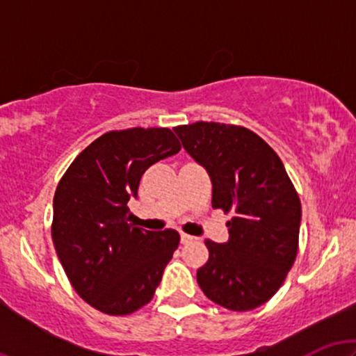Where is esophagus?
<instances>
[{
	"label": "esophagus",
	"mask_w": 356,
	"mask_h": 356,
	"mask_svg": "<svg viewBox=\"0 0 356 356\" xmlns=\"http://www.w3.org/2000/svg\"><path fill=\"white\" fill-rule=\"evenodd\" d=\"M192 239H194V238H192V236L186 234V232H181V243H182V244H187V243H191Z\"/></svg>",
	"instance_id": "obj_1"
}]
</instances>
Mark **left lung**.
<instances>
[{"mask_svg": "<svg viewBox=\"0 0 356 356\" xmlns=\"http://www.w3.org/2000/svg\"><path fill=\"white\" fill-rule=\"evenodd\" d=\"M174 132L209 172L212 207L232 212L229 241L206 239L209 259L197 283L231 312L254 309L275 296L296 259L300 195L277 154L246 127L195 122Z\"/></svg>", "mask_w": 356, "mask_h": 356, "instance_id": "1", "label": "left lung"}]
</instances>
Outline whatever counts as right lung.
I'll list each match as a JSON object with an SVG mask.
<instances>
[{"label":"right lung","instance_id":"1","mask_svg":"<svg viewBox=\"0 0 356 356\" xmlns=\"http://www.w3.org/2000/svg\"><path fill=\"white\" fill-rule=\"evenodd\" d=\"M179 150L164 127L110 130L76 155L56 186V254L73 289L102 313L124 316L149 303L179 246L177 231L127 222V202L145 170Z\"/></svg>","mask_w":356,"mask_h":356}]
</instances>
